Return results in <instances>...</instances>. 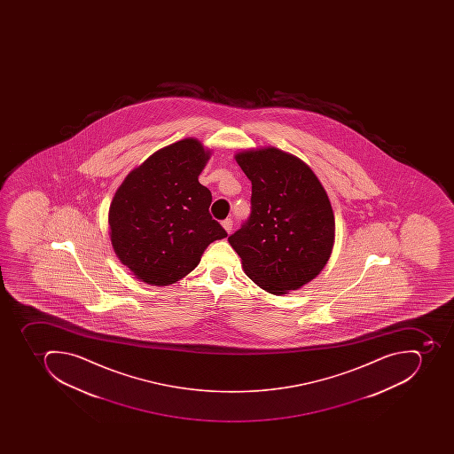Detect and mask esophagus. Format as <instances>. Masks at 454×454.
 Segmentation results:
<instances>
[{
    "label": "esophagus",
    "instance_id": "1",
    "mask_svg": "<svg viewBox=\"0 0 454 454\" xmlns=\"http://www.w3.org/2000/svg\"><path fill=\"white\" fill-rule=\"evenodd\" d=\"M223 227H224L225 231L231 232L232 230V220L231 218H225V220H223L222 222Z\"/></svg>",
    "mask_w": 454,
    "mask_h": 454
}]
</instances>
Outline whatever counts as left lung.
I'll return each mask as SVG.
<instances>
[{
    "mask_svg": "<svg viewBox=\"0 0 454 454\" xmlns=\"http://www.w3.org/2000/svg\"><path fill=\"white\" fill-rule=\"evenodd\" d=\"M253 184L251 213L229 243L246 274L281 295L314 279L325 267L335 218L318 177L304 161L275 147L236 154Z\"/></svg>",
    "mask_w": 454,
    "mask_h": 454,
    "instance_id": "1",
    "label": "left lung"
}]
</instances>
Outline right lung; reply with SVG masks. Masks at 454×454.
<instances>
[{"mask_svg": "<svg viewBox=\"0 0 454 454\" xmlns=\"http://www.w3.org/2000/svg\"><path fill=\"white\" fill-rule=\"evenodd\" d=\"M210 153L196 139L152 154L121 183L109 208L114 253L150 286L189 274L208 244L227 237L211 217V193L199 183Z\"/></svg>", "mask_w": 454, "mask_h": 454, "instance_id": "add662e5", "label": "right lung"}]
</instances>
